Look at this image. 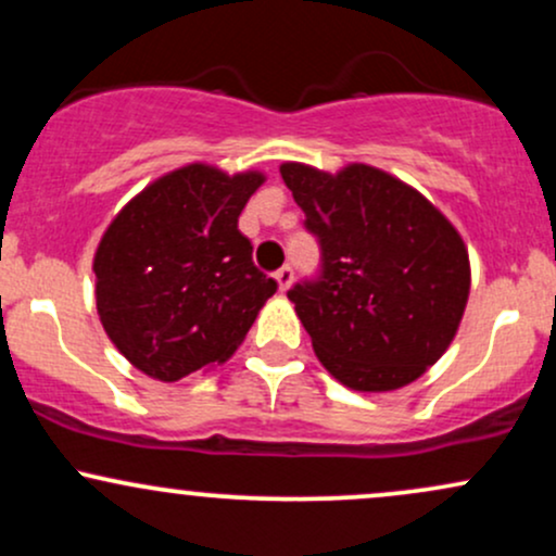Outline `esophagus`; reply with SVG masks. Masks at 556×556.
<instances>
[{
  "mask_svg": "<svg viewBox=\"0 0 556 556\" xmlns=\"http://www.w3.org/2000/svg\"><path fill=\"white\" fill-rule=\"evenodd\" d=\"M274 279H277L279 290H282V292L290 290V285H292V269H290V266H282V269L274 274Z\"/></svg>",
  "mask_w": 556,
  "mask_h": 556,
  "instance_id": "obj_1",
  "label": "esophagus"
}]
</instances>
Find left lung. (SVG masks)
<instances>
[{"label": "left lung", "mask_w": 556, "mask_h": 556, "mask_svg": "<svg viewBox=\"0 0 556 556\" xmlns=\"http://www.w3.org/2000/svg\"><path fill=\"white\" fill-rule=\"evenodd\" d=\"M321 248L287 292L324 368L358 392L416 381L450 348L470 292L457 229L418 190L368 164L279 167Z\"/></svg>", "instance_id": "left-lung-1"}]
</instances>
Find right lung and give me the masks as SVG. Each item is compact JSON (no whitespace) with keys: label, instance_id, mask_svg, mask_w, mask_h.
I'll use <instances>...</instances> for the list:
<instances>
[{"label":"right lung","instance_id":"right-lung-1","mask_svg":"<svg viewBox=\"0 0 556 556\" xmlns=\"http://www.w3.org/2000/svg\"><path fill=\"white\" fill-rule=\"evenodd\" d=\"M261 182V172L188 164L114 216L96 248V308L138 371L177 381L225 363L277 292L238 229Z\"/></svg>","mask_w":556,"mask_h":556}]
</instances>
